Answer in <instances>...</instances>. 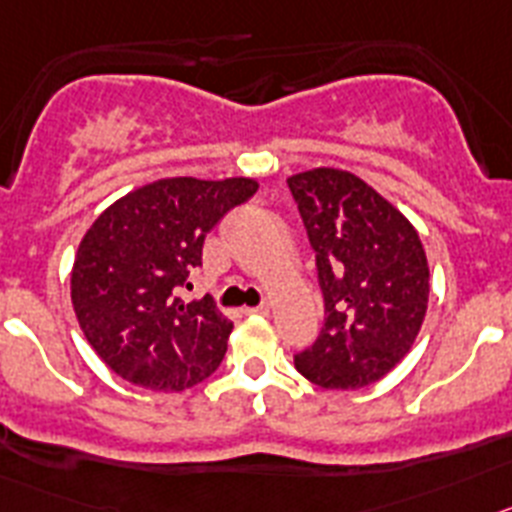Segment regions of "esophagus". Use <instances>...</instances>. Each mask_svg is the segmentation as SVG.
<instances>
[{
    "label": "esophagus",
    "mask_w": 512,
    "mask_h": 512,
    "mask_svg": "<svg viewBox=\"0 0 512 512\" xmlns=\"http://www.w3.org/2000/svg\"><path fill=\"white\" fill-rule=\"evenodd\" d=\"M247 313H255V316H267L270 313V303H260L255 308H247Z\"/></svg>",
    "instance_id": "esophagus-1"
}]
</instances>
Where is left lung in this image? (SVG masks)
Listing matches in <instances>:
<instances>
[{
    "label": "left lung",
    "instance_id": "left-lung-1",
    "mask_svg": "<svg viewBox=\"0 0 512 512\" xmlns=\"http://www.w3.org/2000/svg\"><path fill=\"white\" fill-rule=\"evenodd\" d=\"M324 293L316 342L296 370L326 390H359L411 352L428 306V262L413 224L354 173L288 178Z\"/></svg>",
    "mask_w": 512,
    "mask_h": 512
}]
</instances>
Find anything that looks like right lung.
Instances as JSON below:
<instances>
[{
  "label": "right lung",
  "mask_w": 512,
  "mask_h": 512,
  "mask_svg": "<svg viewBox=\"0 0 512 512\" xmlns=\"http://www.w3.org/2000/svg\"><path fill=\"white\" fill-rule=\"evenodd\" d=\"M257 191L252 178H163L114 201L78 245L71 301L86 339L132 385L181 393L227 354L232 321L211 298L178 288L201 265L204 239Z\"/></svg>",
  "instance_id": "1"
}]
</instances>
